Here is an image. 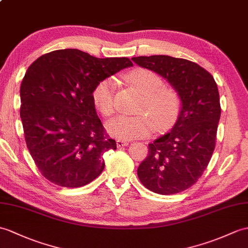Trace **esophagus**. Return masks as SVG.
I'll return each mask as SVG.
<instances>
[{
  "label": "esophagus",
  "mask_w": 248,
  "mask_h": 248,
  "mask_svg": "<svg viewBox=\"0 0 248 248\" xmlns=\"http://www.w3.org/2000/svg\"><path fill=\"white\" fill-rule=\"evenodd\" d=\"M129 145V141L124 140H116V146L117 148H123V147H126Z\"/></svg>",
  "instance_id": "34e87169"
}]
</instances>
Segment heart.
I'll use <instances>...</instances> for the list:
<instances>
[{
    "label": "heart",
    "instance_id": "obj_1",
    "mask_svg": "<svg viewBox=\"0 0 248 248\" xmlns=\"http://www.w3.org/2000/svg\"><path fill=\"white\" fill-rule=\"evenodd\" d=\"M126 80L142 96L137 116H118L107 124V130L119 140L146 137L153 131H167L176 122L181 100L176 92L164 88L162 77L147 68H136L126 75ZM117 81L108 77L98 82L92 93L96 108L103 116L114 113V94Z\"/></svg>",
    "mask_w": 248,
    "mask_h": 248
}]
</instances>
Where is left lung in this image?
Returning <instances> with one entry per match:
<instances>
[{
    "label": "left lung",
    "instance_id": "8db88e82",
    "mask_svg": "<svg viewBox=\"0 0 248 248\" xmlns=\"http://www.w3.org/2000/svg\"><path fill=\"white\" fill-rule=\"evenodd\" d=\"M132 60L166 79L181 100L173 128L149 145L138 178L155 193L182 192L198 182L214 153L221 116L217 85L208 72L186 59L156 55Z\"/></svg>",
    "mask_w": 248,
    "mask_h": 248
}]
</instances>
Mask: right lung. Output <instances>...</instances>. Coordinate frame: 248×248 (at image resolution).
Returning a JSON list of instances; mask_svg holds the SVG:
<instances>
[{
	"instance_id": "obj_1",
	"label": "right lung",
	"mask_w": 248,
	"mask_h": 248,
	"mask_svg": "<svg viewBox=\"0 0 248 248\" xmlns=\"http://www.w3.org/2000/svg\"><path fill=\"white\" fill-rule=\"evenodd\" d=\"M128 58H96L75 48L32 62L22 80L20 116L31 157L42 175L61 187H82L105 169L116 150L96 113V84L125 67Z\"/></svg>"
}]
</instances>
